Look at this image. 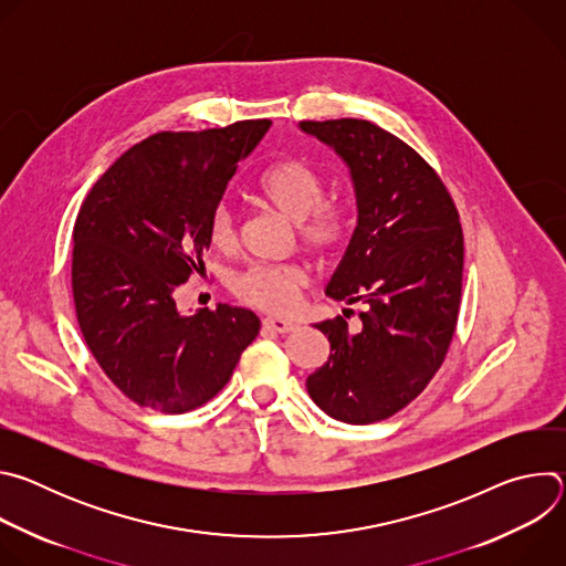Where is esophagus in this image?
I'll list each match as a JSON object with an SVG mask.
<instances>
[{
	"instance_id": "esophagus-1",
	"label": "esophagus",
	"mask_w": 566,
	"mask_h": 566,
	"mask_svg": "<svg viewBox=\"0 0 566 566\" xmlns=\"http://www.w3.org/2000/svg\"><path fill=\"white\" fill-rule=\"evenodd\" d=\"M262 325H264V329H269V332H273V334H291V332H295V327H297L295 322L280 319V317H264Z\"/></svg>"
}]
</instances>
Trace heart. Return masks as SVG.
<instances>
[{
  "label": "heart",
  "instance_id": "obj_1",
  "mask_svg": "<svg viewBox=\"0 0 566 566\" xmlns=\"http://www.w3.org/2000/svg\"><path fill=\"white\" fill-rule=\"evenodd\" d=\"M255 192L264 203L297 223L300 244L313 255H329L349 232L347 208L325 199V181L300 158L271 164L258 177ZM210 241L219 251H230L237 244V217L228 201L217 203L210 214ZM302 286L304 273L291 264L251 266L232 282L241 302L271 315L291 313Z\"/></svg>",
  "mask_w": 566,
  "mask_h": 566
}]
</instances>
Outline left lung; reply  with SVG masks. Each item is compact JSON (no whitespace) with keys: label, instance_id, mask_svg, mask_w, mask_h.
I'll return each instance as SVG.
<instances>
[{"label":"left lung","instance_id":"8db88e82","mask_svg":"<svg viewBox=\"0 0 566 566\" xmlns=\"http://www.w3.org/2000/svg\"><path fill=\"white\" fill-rule=\"evenodd\" d=\"M300 129L349 168L358 223L327 295L365 306L356 332L343 315L317 322L332 354L306 389L332 419L367 426L412 402L448 354L463 277L459 212L428 160L382 127L340 118Z\"/></svg>","mask_w":566,"mask_h":566}]
</instances>
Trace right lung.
Masks as SVG:
<instances>
[{"mask_svg":"<svg viewBox=\"0 0 566 566\" xmlns=\"http://www.w3.org/2000/svg\"><path fill=\"white\" fill-rule=\"evenodd\" d=\"M271 120L158 132L94 184L73 226L71 286L83 338L140 408L184 415L230 380L260 317L217 304L184 315L177 291L206 273L210 214Z\"/></svg>","mask_w":566,"mask_h":566,"instance_id":"obj_1","label":"right lung"}]
</instances>
